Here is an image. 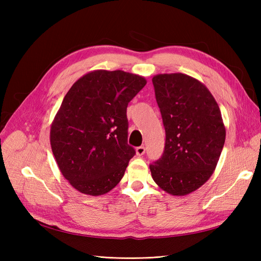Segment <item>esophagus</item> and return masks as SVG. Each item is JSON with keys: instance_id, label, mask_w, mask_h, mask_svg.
I'll use <instances>...</instances> for the list:
<instances>
[{"instance_id": "1", "label": "esophagus", "mask_w": 261, "mask_h": 261, "mask_svg": "<svg viewBox=\"0 0 261 261\" xmlns=\"http://www.w3.org/2000/svg\"><path fill=\"white\" fill-rule=\"evenodd\" d=\"M145 151H146V149H145V147H143V146H140V147H137V148H136V154H137L138 156L145 154Z\"/></svg>"}]
</instances>
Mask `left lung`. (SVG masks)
<instances>
[{
    "mask_svg": "<svg viewBox=\"0 0 261 261\" xmlns=\"http://www.w3.org/2000/svg\"><path fill=\"white\" fill-rule=\"evenodd\" d=\"M152 83L165 147L150 172L164 192L185 196L201 187L217 168L226 134L222 115L209 89L192 76L158 74Z\"/></svg>",
    "mask_w": 261,
    "mask_h": 261,
    "instance_id": "1",
    "label": "left lung"
}]
</instances>
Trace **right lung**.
Wrapping results in <instances>:
<instances>
[{
    "mask_svg": "<svg viewBox=\"0 0 261 261\" xmlns=\"http://www.w3.org/2000/svg\"><path fill=\"white\" fill-rule=\"evenodd\" d=\"M146 78L124 70L96 69L77 80L51 124L50 144L68 183L100 196L120 183L135 150L127 144L128 102Z\"/></svg>",
    "mask_w": 261,
    "mask_h": 261,
    "instance_id": "1",
    "label": "right lung"
}]
</instances>
